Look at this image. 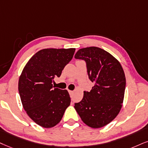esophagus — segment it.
Wrapping results in <instances>:
<instances>
[{"label":"esophagus","instance_id":"34e87169","mask_svg":"<svg viewBox=\"0 0 148 148\" xmlns=\"http://www.w3.org/2000/svg\"><path fill=\"white\" fill-rule=\"evenodd\" d=\"M69 94H70V95H72L73 94V90H69Z\"/></svg>","mask_w":148,"mask_h":148}]
</instances>
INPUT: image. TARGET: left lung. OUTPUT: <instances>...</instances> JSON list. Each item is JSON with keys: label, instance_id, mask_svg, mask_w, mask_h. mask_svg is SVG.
I'll list each match as a JSON object with an SVG mask.
<instances>
[{"label": "left lung", "instance_id": "obj_1", "mask_svg": "<svg viewBox=\"0 0 148 148\" xmlns=\"http://www.w3.org/2000/svg\"><path fill=\"white\" fill-rule=\"evenodd\" d=\"M75 59L84 60L89 79L94 82L90 92L75 103V108L85 124L92 128L103 127L117 116L122 107L125 77L119 62L99 47L79 49Z\"/></svg>", "mask_w": 148, "mask_h": 148}]
</instances>
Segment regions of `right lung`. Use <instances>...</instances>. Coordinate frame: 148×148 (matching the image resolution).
<instances>
[{"mask_svg": "<svg viewBox=\"0 0 148 148\" xmlns=\"http://www.w3.org/2000/svg\"><path fill=\"white\" fill-rule=\"evenodd\" d=\"M75 49H45L34 54L23 69L18 91L27 114L38 125L49 128L61 121L71 103L66 90L53 86Z\"/></svg>", "mask_w": 148, "mask_h": 148, "instance_id": "1", "label": "right lung"}]
</instances>
